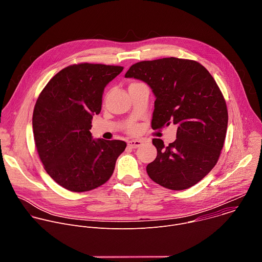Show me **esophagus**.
Instances as JSON below:
<instances>
[{"instance_id": "esophagus-1", "label": "esophagus", "mask_w": 262, "mask_h": 262, "mask_svg": "<svg viewBox=\"0 0 262 262\" xmlns=\"http://www.w3.org/2000/svg\"><path fill=\"white\" fill-rule=\"evenodd\" d=\"M127 145L130 148H138L142 145V142L140 140H130L127 142Z\"/></svg>"}]
</instances>
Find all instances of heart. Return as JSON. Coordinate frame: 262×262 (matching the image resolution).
<instances>
[{"label": "heart", "instance_id": "obj_1", "mask_svg": "<svg viewBox=\"0 0 262 262\" xmlns=\"http://www.w3.org/2000/svg\"><path fill=\"white\" fill-rule=\"evenodd\" d=\"M128 130H129V133L134 134V133H136V130H137V127H136L135 125H130V126H129V128H128Z\"/></svg>", "mask_w": 262, "mask_h": 262}]
</instances>
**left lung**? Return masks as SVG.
Masks as SVG:
<instances>
[{"label":"left lung","mask_w":262,"mask_h":262,"mask_svg":"<svg viewBox=\"0 0 262 262\" xmlns=\"http://www.w3.org/2000/svg\"><path fill=\"white\" fill-rule=\"evenodd\" d=\"M125 78L152 89L154 129L177 126L176 140L168 146L152 140L158 156L146 167L149 177L170 190L191 188L215 166L225 141L228 111L219 86L200 63L174 57L138 62Z\"/></svg>","instance_id":"obj_1"}]
</instances>
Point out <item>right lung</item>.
Instances as JSON below:
<instances>
[{"label":"right lung","instance_id":"1","mask_svg":"<svg viewBox=\"0 0 262 262\" xmlns=\"http://www.w3.org/2000/svg\"><path fill=\"white\" fill-rule=\"evenodd\" d=\"M122 66L81 63L60 70L38 96L33 112L37 152L48 174L64 189L81 193L106 182L126 143L92 139L104 87Z\"/></svg>","mask_w":262,"mask_h":262}]
</instances>
